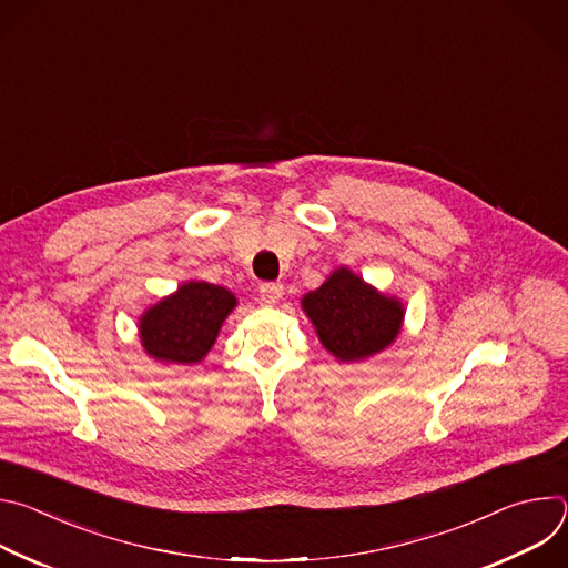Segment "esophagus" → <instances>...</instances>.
I'll list each match as a JSON object with an SVG mask.
<instances>
[{
	"label": "esophagus",
	"mask_w": 568,
	"mask_h": 568,
	"mask_svg": "<svg viewBox=\"0 0 568 568\" xmlns=\"http://www.w3.org/2000/svg\"><path fill=\"white\" fill-rule=\"evenodd\" d=\"M258 292L265 303H276L283 296V283H261Z\"/></svg>",
	"instance_id": "1"
}]
</instances>
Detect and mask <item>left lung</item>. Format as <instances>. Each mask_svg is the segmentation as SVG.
I'll list each match as a JSON object with an SVG mask.
<instances>
[{"mask_svg": "<svg viewBox=\"0 0 568 568\" xmlns=\"http://www.w3.org/2000/svg\"><path fill=\"white\" fill-rule=\"evenodd\" d=\"M321 344L342 362L366 359L384 351L399 333V301L368 287L348 270H337L318 290L303 296Z\"/></svg>", "mask_w": 568, "mask_h": 568, "instance_id": "left-lung-1", "label": "left lung"}]
</instances>
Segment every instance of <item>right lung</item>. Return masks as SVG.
I'll use <instances>...</instances> for the list:
<instances>
[{
    "label": "right lung",
    "mask_w": 568,
    "mask_h": 568,
    "mask_svg": "<svg viewBox=\"0 0 568 568\" xmlns=\"http://www.w3.org/2000/svg\"><path fill=\"white\" fill-rule=\"evenodd\" d=\"M233 307L235 296L229 290L191 281L143 314L141 344L154 359L195 364L211 351Z\"/></svg>",
    "instance_id": "1"
}]
</instances>
